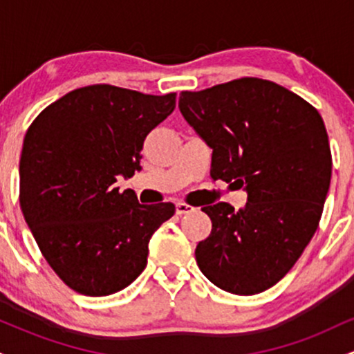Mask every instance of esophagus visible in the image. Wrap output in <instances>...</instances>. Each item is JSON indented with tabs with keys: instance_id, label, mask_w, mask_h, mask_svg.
<instances>
[{
	"instance_id": "obj_1",
	"label": "esophagus",
	"mask_w": 354,
	"mask_h": 354,
	"mask_svg": "<svg viewBox=\"0 0 354 354\" xmlns=\"http://www.w3.org/2000/svg\"><path fill=\"white\" fill-rule=\"evenodd\" d=\"M191 211H194L193 206L186 205V203H176V214H188Z\"/></svg>"
}]
</instances>
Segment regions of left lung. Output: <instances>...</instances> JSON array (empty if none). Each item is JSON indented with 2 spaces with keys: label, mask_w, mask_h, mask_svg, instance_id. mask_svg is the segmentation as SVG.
Here are the masks:
<instances>
[{
  "label": "left lung",
  "mask_w": 354,
  "mask_h": 354,
  "mask_svg": "<svg viewBox=\"0 0 354 354\" xmlns=\"http://www.w3.org/2000/svg\"><path fill=\"white\" fill-rule=\"evenodd\" d=\"M180 111L213 149L211 178L245 188L248 203L201 208L213 228L196 246L201 273L221 290L256 295L283 278L318 230L331 181L323 118L268 80L183 91Z\"/></svg>",
  "instance_id": "left-lung-1"
}]
</instances>
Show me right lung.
Segmentation results:
<instances>
[{"instance_id":"right-lung-1","label":"right lung","mask_w":354,"mask_h":354,"mask_svg":"<svg viewBox=\"0 0 354 354\" xmlns=\"http://www.w3.org/2000/svg\"><path fill=\"white\" fill-rule=\"evenodd\" d=\"M176 93L154 96L91 84L44 108L28 128L19 160V206L39 250L76 293L108 296L148 263L153 233L173 203L140 205L116 176L140 171L151 129L173 113Z\"/></svg>"}]
</instances>
